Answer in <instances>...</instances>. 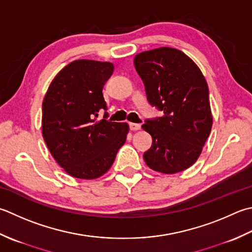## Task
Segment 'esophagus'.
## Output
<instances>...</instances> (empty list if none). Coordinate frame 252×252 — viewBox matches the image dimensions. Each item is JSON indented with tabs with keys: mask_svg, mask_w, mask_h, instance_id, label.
Segmentation results:
<instances>
[{
	"mask_svg": "<svg viewBox=\"0 0 252 252\" xmlns=\"http://www.w3.org/2000/svg\"><path fill=\"white\" fill-rule=\"evenodd\" d=\"M129 127L131 131H137L141 129V125L140 123H133V122H130L129 123Z\"/></svg>",
	"mask_w": 252,
	"mask_h": 252,
	"instance_id": "obj_1",
	"label": "esophagus"
}]
</instances>
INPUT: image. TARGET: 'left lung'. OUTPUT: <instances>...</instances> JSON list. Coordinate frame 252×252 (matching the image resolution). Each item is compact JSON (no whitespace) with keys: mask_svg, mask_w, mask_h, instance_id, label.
<instances>
[{"mask_svg":"<svg viewBox=\"0 0 252 252\" xmlns=\"http://www.w3.org/2000/svg\"><path fill=\"white\" fill-rule=\"evenodd\" d=\"M134 66L147 100L164 113L142 126L153 139L143 155L146 165L162 174L189 168L199 158L213 122L203 74L184 52L167 47L136 54Z\"/></svg>","mask_w":252,"mask_h":252,"instance_id":"1","label":"left lung"}]
</instances>
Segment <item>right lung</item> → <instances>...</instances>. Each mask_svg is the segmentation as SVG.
Segmentation results:
<instances>
[{
    "label": "right lung",
    "mask_w": 252,
    "mask_h": 252,
    "mask_svg": "<svg viewBox=\"0 0 252 252\" xmlns=\"http://www.w3.org/2000/svg\"><path fill=\"white\" fill-rule=\"evenodd\" d=\"M113 64L76 60L59 72L42 102V135L56 161L68 175L95 179L105 174L125 144L129 126L107 120L102 88ZM105 110L104 119L97 113Z\"/></svg>",
    "instance_id": "right-lung-1"
}]
</instances>
